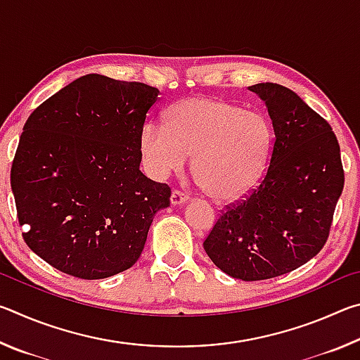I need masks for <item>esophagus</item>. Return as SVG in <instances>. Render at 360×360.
Segmentation results:
<instances>
[{"instance_id":"1","label":"esophagus","mask_w":360,"mask_h":360,"mask_svg":"<svg viewBox=\"0 0 360 360\" xmlns=\"http://www.w3.org/2000/svg\"><path fill=\"white\" fill-rule=\"evenodd\" d=\"M188 200V195L182 191H178V188H174L172 192V205H181L184 203Z\"/></svg>"}]
</instances>
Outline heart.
Here are the masks:
<instances>
[{"label": "heart", "mask_w": 360, "mask_h": 360, "mask_svg": "<svg viewBox=\"0 0 360 360\" xmlns=\"http://www.w3.org/2000/svg\"><path fill=\"white\" fill-rule=\"evenodd\" d=\"M165 124H148L139 139L155 178L179 172L193 157L195 181L217 202L246 197L264 178L273 144L264 115L214 96H188L168 109Z\"/></svg>", "instance_id": "obj_1"}]
</instances>
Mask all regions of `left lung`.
<instances>
[{
	"mask_svg": "<svg viewBox=\"0 0 360 360\" xmlns=\"http://www.w3.org/2000/svg\"><path fill=\"white\" fill-rule=\"evenodd\" d=\"M265 101L275 139L259 186L221 211L203 248L217 268L243 281L285 275L307 264L330 233L345 186L332 127L284 85L249 87Z\"/></svg>",
	"mask_w": 360,
	"mask_h": 360,
	"instance_id": "1",
	"label": "left lung"
}]
</instances>
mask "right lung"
Instances as JSON below:
<instances>
[{
	"label": "right lung",
	"mask_w": 360,
	"mask_h": 360,
	"mask_svg": "<svg viewBox=\"0 0 360 360\" xmlns=\"http://www.w3.org/2000/svg\"><path fill=\"white\" fill-rule=\"evenodd\" d=\"M158 89L101 75L76 79L34 109L11 167L23 240L49 265L103 279L135 265L172 188L139 172Z\"/></svg>",
	"instance_id": "obj_1"
}]
</instances>
